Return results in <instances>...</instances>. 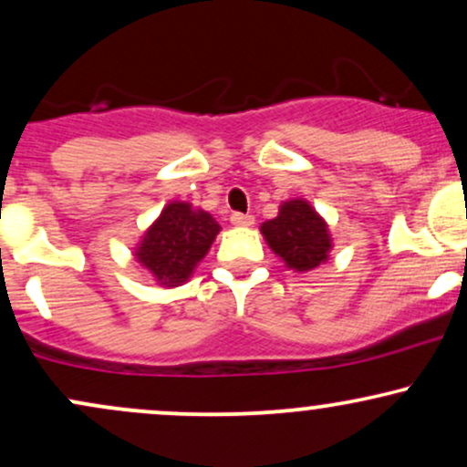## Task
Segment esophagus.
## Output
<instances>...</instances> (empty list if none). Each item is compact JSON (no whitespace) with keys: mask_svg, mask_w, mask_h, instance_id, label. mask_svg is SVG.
<instances>
[{"mask_svg":"<svg viewBox=\"0 0 467 467\" xmlns=\"http://www.w3.org/2000/svg\"><path fill=\"white\" fill-rule=\"evenodd\" d=\"M230 222H233V226H252V223H254V217L244 215V213H233V215H230Z\"/></svg>","mask_w":467,"mask_h":467,"instance_id":"34e87169","label":"esophagus"}]
</instances>
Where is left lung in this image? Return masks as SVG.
I'll list each match as a JSON object with an SVG mask.
<instances>
[{"label":"left lung","instance_id":"left-lung-1","mask_svg":"<svg viewBox=\"0 0 467 467\" xmlns=\"http://www.w3.org/2000/svg\"><path fill=\"white\" fill-rule=\"evenodd\" d=\"M261 234L272 252L281 256L294 272L316 270L329 259V226L307 200H287L278 206V215L261 223Z\"/></svg>","mask_w":467,"mask_h":467}]
</instances>
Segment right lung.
<instances>
[{"instance_id":"add662e5","label":"right lung","mask_w":467,"mask_h":467,"mask_svg":"<svg viewBox=\"0 0 467 467\" xmlns=\"http://www.w3.org/2000/svg\"><path fill=\"white\" fill-rule=\"evenodd\" d=\"M222 226L211 213L189 202H169L160 217L144 230L133 256L162 287L186 283L211 250Z\"/></svg>"}]
</instances>
